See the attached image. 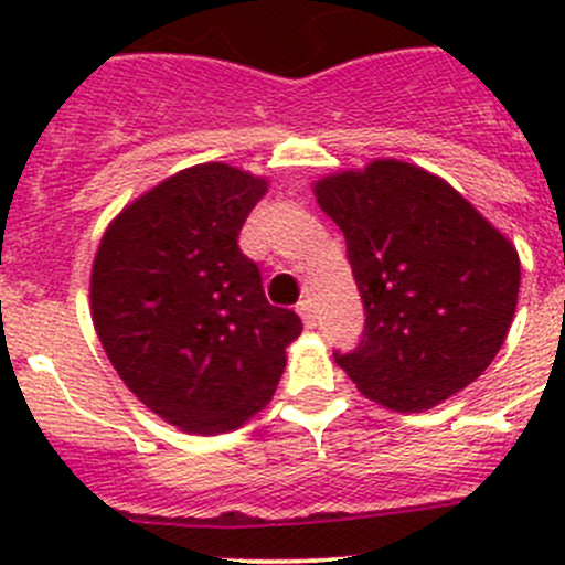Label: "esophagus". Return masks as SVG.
<instances>
[{
    "label": "esophagus",
    "instance_id": "34e87169",
    "mask_svg": "<svg viewBox=\"0 0 565 565\" xmlns=\"http://www.w3.org/2000/svg\"><path fill=\"white\" fill-rule=\"evenodd\" d=\"M298 315L303 317V322H306V328H315V322H317V311H315V300L311 298H306V300H300L298 303Z\"/></svg>",
    "mask_w": 565,
    "mask_h": 565
}]
</instances>
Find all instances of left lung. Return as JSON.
Here are the masks:
<instances>
[{"label":"left lung","instance_id":"8db88e82","mask_svg":"<svg viewBox=\"0 0 565 565\" xmlns=\"http://www.w3.org/2000/svg\"><path fill=\"white\" fill-rule=\"evenodd\" d=\"M344 232L366 324L335 352L358 391L396 413H424L487 372L520 295L516 248L446 180L374 161L315 185Z\"/></svg>","mask_w":565,"mask_h":565}]
</instances>
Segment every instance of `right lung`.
<instances>
[{
    "mask_svg": "<svg viewBox=\"0 0 565 565\" xmlns=\"http://www.w3.org/2000/svg\"><path fill=\"white\" fill-rule=\"evenodd\" d=\"M267 180L230 163L182 169L108 224L93 262V322L141 404L193 435L243 426L276 393L303 330L270 306L237 246Z\"/></svg>",
    "mask_w": 565,
    "mask_h": 565,
    "instance_id": "obj_1",
    "label": "right lung"
}]
</instances>
